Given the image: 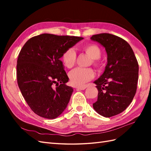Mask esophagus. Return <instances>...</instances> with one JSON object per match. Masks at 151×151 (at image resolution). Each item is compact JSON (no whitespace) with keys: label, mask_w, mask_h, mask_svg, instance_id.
I'll return each mask as SVG.
<instances>
[{"label":"esophagus","mask_w":151,"mask_h":151,"mask_svg":"<svg viewBox=\"0 0 151 151\" xmlns=\"http://www.w3.org/2000/svg\"><path fill=\"white\" fill-rule=\"evenodd\" d=\"M86 87H87L86 86H80V87H77L76 89H77L78 90H84V89L86 88Z\"/></svg>","instance_id":"obj_1"}]
</instances>
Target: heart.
I'll return each instance as SVG.
<instances>
[{"mask_svg":"<svg viewBox=\"0 0 151 151\" xmlns=\"http://www.w3.org/2000/svg\"><path fill=\"white\" fill-rule=\"evenodd\" d=\"M83 49L92 60V63L95 67H100L101 63L99 58L101 57L102 51L98 45L95 44H89L84 47ZM76 53L71 48L67 49L62 54V60L63 65L67 68H71L76 62ZM95 72L91 68L77 67L70 70L69 74L70 82L74 86H82L86 83L95 77Z\"/></svg>","mask_w":151,"mask_h":151,"instance_id":"b5f03b06","label":"heart"}]
</instances>
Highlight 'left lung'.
Here are the masks:
<instances>
[{
	"label": "left lung",
	"mask_w": 151,
	"mask_h": 151,
	"mask_svg": "<svg viewBox=\"0 0 151 151\" xmlns=\"http://www.w3.org/2000/svg\"><path fill=\"white\" fill-rule=\"evenodd\" d=\"M91 39L104 47L108 55L104 73L94 82L98 98L93 106L98 114L110 117L123 112L132 101L137 90L138 63L130 45L121 37L102 33Z\"/></svg>",
	"instance_id": "1"
}]
</instances>
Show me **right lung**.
<instances>
[{"label":"right lung","instance_id":"add662e5","mask_svg":"<svg viewBox=\"0 0 151 151\" xmlns=\"http://www.w3.org/2000/svg\"><path fill=\"white\" fill-rule=\"evenodd\" d=\"M81 37L43 34L22 47L17 62V81L24 100L35 114L54 119L69 103L73 89L60 60Z\"/></svg>","mask_w":151,"mask_h":151}]
</instances>
